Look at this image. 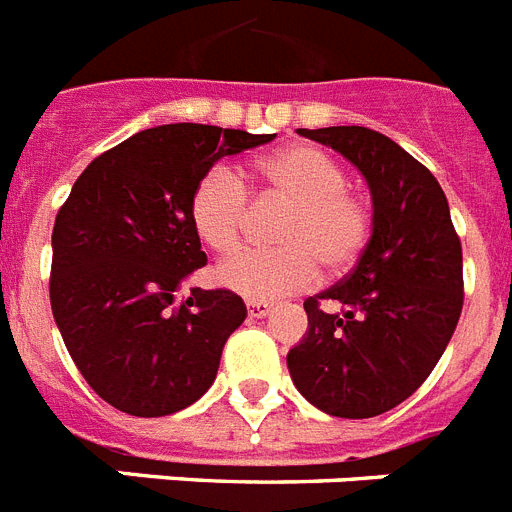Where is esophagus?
Returning a JSON list of instances; mask_svg holds the SVG:
<instances>
[{
  "mask_svg": "<svg viewBox=\"0 0 512 512\" xmlns=\"http://www.w3.org/2000/svg\"><path fill=\"white\" fill-rule=\"evenodd\" d=\"M249 317H268L273 312V304L270 302H247Z\"/></svg>",
  "mask_w": 512,
  "mask_h": 512,
  "instance_id": "esophagus-1",
  "label": "esophagus"
}]
</instances>
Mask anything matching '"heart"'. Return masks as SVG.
<instances>
[{
    "label": "heart",
    "mask_w": 512,
    "mask_h": 512,
    "mask_svg": "<svg viewBox=\"0 0 512 512\" xmlns=\"http://www.w3.org/2000/svg\"><path fill=\"white\" fill-rule=\"evenodd\" d=\"M252 179L263 195L291 203L276 231L283 247L223 260L213 270L223 289L268 302L312 286L320 265L328 276H341L362 257L372 234V210L349 192V174L336 158L312 145H289L260 158ZM190 218L213 252H234L249 221L242 179L226 166H213L192 192Z\"/></svg>",
    "instance_id": "1"
}]
</instances>
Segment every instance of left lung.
I'll list each match as a JSON object with an SVG mask.
<instances>
[{
	"mask_svg": "<svg viewBox=\"0 0 512 512\" xmlns=\"http://www.w3.org/2000/svg\"><path fill=\"white\" fill-rule=\"evenodd\" d=\"M299 132L362 171L372 234L349 276L304 302L309 328L286 364L312 406L369 419L416 393L448 349L463 309L461 239L432 171L395 140L367 127Z\"/></svg>",
	"mask_w": 512,
	"mask_h": 512,
	"instance_id": "1",
	"label": "left lung"
}]
</instances>
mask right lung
Instances as JSON below:
<instances>
[{
  "instance_id": "right-lung-1",
  "label": "right lung",
  "mask_w": 512,
  "mask_h": 512,
  "mask_svg": "<svg viewBox=\"0 0 512 512\" xmlns=\"http://www.w3.org/2000/svg\"><path fill=\"white\" fill-rule=\"evenodd\" d=\"M210 124H161L90 163L51 234V312L90 388L132 416H169L213 385L247 317L234 291L182 283L208 263L190 218L197 182L223 156L270 143Z\"/></svg>"
}]
</instances>
